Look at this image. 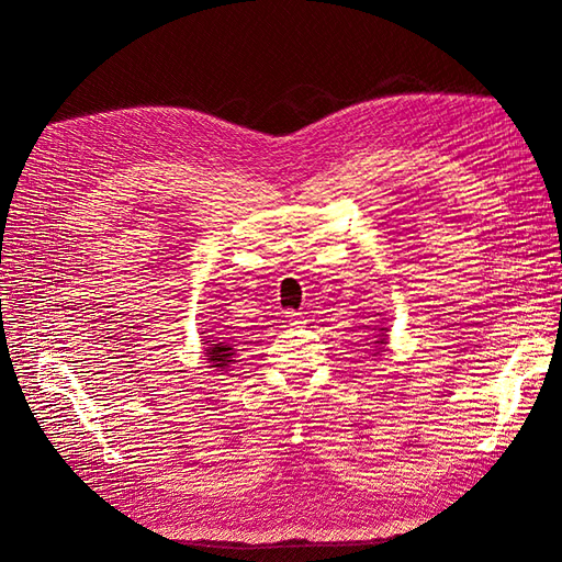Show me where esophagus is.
Here are the masks:
<instances>
[{
  "instance_id": "1",
  "label": "esophagus",
  "mask_w": 562,
  "mask_h": 562,
  "mask_svg": "<svg viewBox=\"0 0 562 562\" xmlns=\"http://www.w3.org/2000/svg\"><path fill=\"white\" fill-rule=\"evenodd\" d=\"M288 321H291L293 326H302V323H307V316L302 312H288Z\"/></svg>"
}]
</instances>
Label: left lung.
I'll return each mask as SVG.
<instances>
[{
  "label": "left lung",
  "instance_id": "8db88e82",
  "mask_svg": "<svg viewBox=\"0 0 562 562\" xmlns=\"http://www.w3.org/2000/svg\"><path fill=\"white\" fill-rule=\"evenodd\" d=\"M384 333H386V328H380V342H375V345H384V337H386Z\"/></svg>",
  "mask_w": 562,
  "mask_h": 562
}]
</instances>
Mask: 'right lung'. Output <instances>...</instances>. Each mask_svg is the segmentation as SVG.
Returning <instances> with one entry per match:
<instances>
[{
  "label": "right lung",
  "instance_id": "add662e5",
  "mask_svg": "<svg viewBox=\"0 0 562 562\" xmlns=\"http://www.w3.org/2000/svg\"><path fill=\"white\" fill-rule=\"evenodd\" d=\"M206 353H209V361L213 363L211 368H225V366H229V361H232V347H227L225 342L211 345V347L206 349Z\"/></svg>",
  "mask_w": 562,
  "mask_h": 562
}]
</instances>
